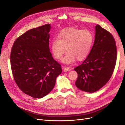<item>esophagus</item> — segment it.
<instances>
[{"mask_svg":"<svg viewBox=\"0 0 125 125\" xmlns=\"http://www.w3.org/2000/svg\"><path fill=\"white\" fill-rule=\"evenodd\" d=\"M62 69L65 72H67L68 71H70L71 70V68H70L67 67H65V66L62 67Z\"/></svg>","mask_w":125,"mask_h":125,"instance_id":"1","label":"esophagus"}]
</instances>
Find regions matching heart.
<instances>
[{"instance_id":"obj_1","label":"heart","mask_w":125,"mask_h":125,"mask_svg":"<svg viewBox=\"0 0 125 125\" xmlns=\"http://www.w3.org/2000/svg\"><path fill=\"white\" fill-rule=\"evenodd\" d=\"M94 36L89 30L75 28L64 29L59 33L57 39L52 42L51 49L54 57L61 59L68 52L62 62L66 64L74 62L76 59L82 61L90 54L93 46Z\"/></svg>"}]
</instances>
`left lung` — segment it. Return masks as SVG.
<instances>
[{
  "instance_id": "obj_1",
  "label": "left lung",
  "mask_w": 125,
  "mask_h": 125,
  "mask_svg": "<svg viewBox=\"0 0 125 125\" xmlns=\"http://www.w3.org/2000/svg\"><path fill=\"white\" fill-rule=\"evenodd\" d=\"M117 60L116 42L112 34L97 24L93 46L81 65L74 68L78 73L75 85L93 93L107 83L114 72Z\"/></svg>"
}]
</instances>
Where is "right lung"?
Listing matches in <instances>:
<instances>
[{
    "instance_id": "right-lung-1",
    "label": "right lung",
    "mask_w": 125,
    "mask_h": 125,
    "mask_svg": "<svg viewBox=\"0 0 125 125\" xmlns=\"http://www.w3.org/2000/svg\"><path fill=\"white\" fill-rule=\"evenodd\" d=\"M51 25L28 30L15 40L10 63L14 80L22 92L40 99L54 88L61 65L52 58L49 47Z\"/></svg>"
}]
</instances>
